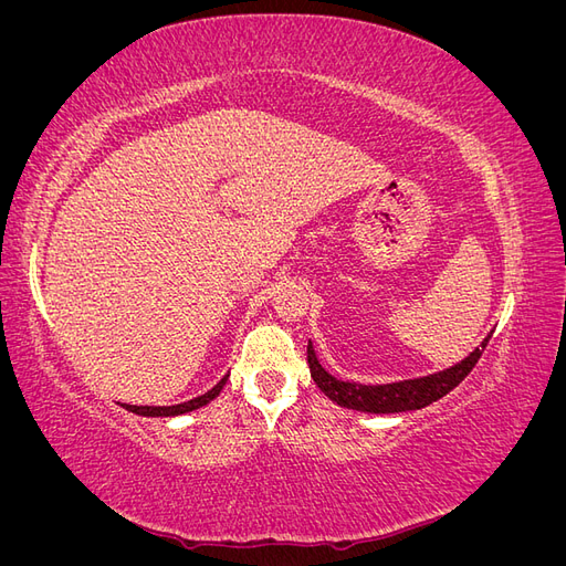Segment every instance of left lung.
<instances>
[{
  "instance_id": "1",
  "label": "left lung",
  "mask_w": 566,
  "mask_h": 566,
  "mask_svg": "<svg viewBox=\"0 0 566 566\" xmlns=\"http://www.w3.org/2000/svg\"><path fill=\"white\" fill-rule=\"evenodd\" d=\"M489 337L491 335H486L482 345L451 368H443L432 375H422V378L387 382V385H361V382L337 380L335 375H331L318 364L312 342L310 347H306V364H310L316 387L333 403L342 408L361 410V413H378V416L406 413V410H420L424 406L439 401L441 397H447L453 387H458L462 380H465V375L474 368L479 356H482V352L486 349Z\"/></svg>"
}]
</instances>
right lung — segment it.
I'll use <instances>...</instances> for the list:
<instances>
[{"instance_id": "add662e5", "label": "right lung", "mask_w": 566, "mask_h": 566, "mask_svg": "<svg viewBox=\"0 0 566 566\" xmlns=\"http://www.w3.org/2000/svg\"><path fill=\"white\" fill-rule=\"evenodd\" d=\"M227 378H229V375H224V378H221L210 391H205V394H200V397H196L191 401L177 403V406H132V403H123V408H127L129 413L146 416V418H175V416L191 413V410H198L202 406H208L212 399H217L219 391L224 389V385H227Z\"/></svg>"}]
</instances>
